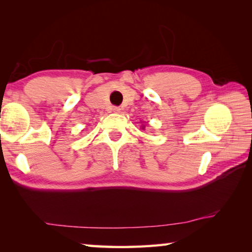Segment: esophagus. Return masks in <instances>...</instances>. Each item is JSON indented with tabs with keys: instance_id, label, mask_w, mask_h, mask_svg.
Masks as SVG:
<instances>
[{
	"instance_id": "esophagus-1",
	"label": "esophagus",
	"mask_w": 252,
	"mask_h": 252,
	"mask_svg": "<svg viewBox=\"0 0 252 252\" xmlns=\"http://www.w3.org/2000/svg\"><path fill=\"white\" fill-rule=\"evenodd\" d=\"M113 112H116V113H120L121 112V109H120V106H113Z\"/></svg>"
}]
</instances>
